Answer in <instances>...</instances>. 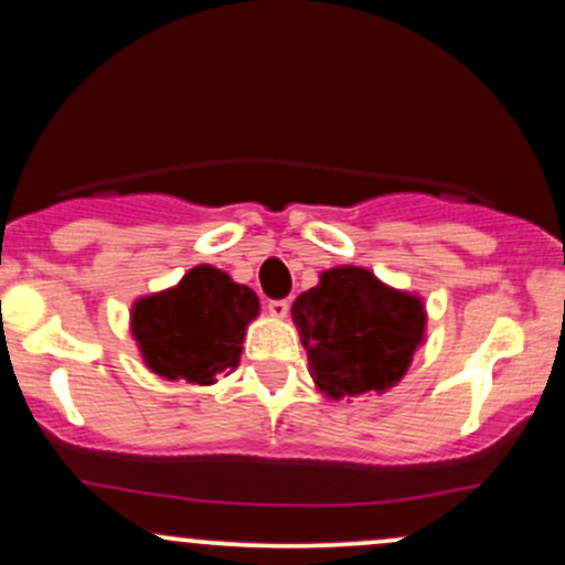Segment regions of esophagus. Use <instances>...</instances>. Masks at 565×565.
<instances>
[{"label": "esophagus", "mask_w": 565, "mask_h": 565, "mask_svg": "<svg viewBox=\"0 0 565 565\" xmlns=\"http://www.w3.org/2000/svg\"><path fill=\"white\" fill-rule=\"evenodd\" d=\"M268 313L274 316V319H287V313H289V302L287 300H270L268 302Z\"/></svg>", "instance_id": "34e87169"}]
</instances>
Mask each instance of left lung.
Returning a JSON list of instances; mask_svg holds the SVG:
<instances>
[{
    "mask_svg": "<svg viewBox=\"0 0 565 565\" xmlns=\"http://www.w3.org/2000/svg\"><path fill=\"white\" fill-rule=\"evenodd\" d=\"M291 321L316 387L332 401L393 391L427 340L423 295L361 265L321 270L319 284L291 302Z\"/></svg>",
    "mask_w": 565,
    "mask_h": 565,
    "instance_id": "obj_1",
    "label": "left lung"
}]
</instances>
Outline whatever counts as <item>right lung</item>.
Segmentation results:
<instances>
[{"label":"right lung","instance_id":"add662e5","mask_svg":"<svg viewBox=\"0 0 565 565\" xmlns=\"http://www.w3.org/2000/svg\"><path fill=\"white\" fill-rule=\"evenodd\" d=\"M260 316V300L215 265H193L172 287L138 297L129 334L148 372L161 380L212 385L242 361L246 327Z\"/></svg>","mask_w":565,"mask_h":565}]
</instances>
